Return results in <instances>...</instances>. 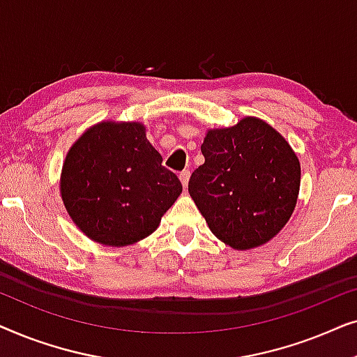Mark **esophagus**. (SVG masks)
Segmentation results:
<instances>
[{
  "label": "esophagus",
  "instance_id": "obj_1",
  "mask_svg": "<svg viewBox=\"0 0 357 357\" xmlns=\"http://www.w3.org/2000/svg\"><path fill=\"white\" fill-rule=\"evenodd\" d=\"M178 177H180V182H182V185H183V188H187L188 187V180H190V170H183V172L180 174Z\"/></svg>",
  "mask_w": 357,
  "mask_h": 357
}]
</instances>
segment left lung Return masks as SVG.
<instances>
[{
	"label": "left lung",
	"mask_w": 357,
	"mask_h": 357,
	"mask_svg": "<svg viewBox=\"0 0 357 357\" xmlns=\"http://www.w3.org/2000/svg\"><path fill=\"white\" fill-rule=\"evenodd\" d=\"M202 153L188 192L211 232L234 250L270 242L299 197L301 164L289 143L266 121L245 116L208 130Z\"/></svg>",
	"instance_id": "obj_1"
}]
</instances>
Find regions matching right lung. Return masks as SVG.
I'll return each instance as SVG.
<instances>
[{
	"label": "right lung",
	"mask_w": 357,
	"mask_h": 357,
	"mask_svg": "<svg viewBox=\"0 0 357 357\" xmlns=\"http://www.w3.org/2000/svg\"><path fill=\"white\" fill-rule=\"evenodd\" d=\"M182 183L162 165L139 121H100L68 151L60 195L77 229L97 243L126 247L159 227Z\"/></svg>",
	"instance_id": "obj_1"
}]
</instances>
